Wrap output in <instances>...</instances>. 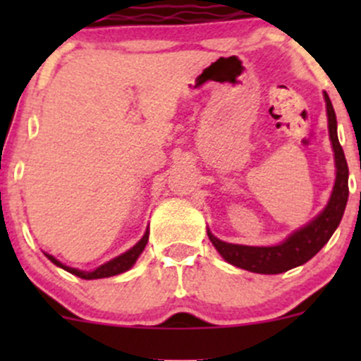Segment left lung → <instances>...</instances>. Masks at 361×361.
I'll list each match as a JSON object with an SVG mask.
<instances>
[{"mask_svg":"<svg viewBox=\"0 0 361 361\" xmlns=\"http://www.w3.org/2000/svg\"><path fill=\"white\" fill-rule=\"evenodd\" d=\"M326 115H329V133L330 141H332L334 157H336V183H334L330 201L325 209L309 221L305 227L298 228L293 234L283 243L276 246H245V245H231V243L220 241L214 238L209 231V241L213 243L218 253L239 269H245L250 272H258V274H281V272L290 271V269L298 267L311 260L323 246L329 243L332 234L336 232L344 214L345 204H348V162H345L344 150L337 137V118L334 111L332 101L329 94L325 92Z\"/></svg>","mask_w":361,"mask_h":361,"instance_id":"1","label":"left lung"}]
</instances>
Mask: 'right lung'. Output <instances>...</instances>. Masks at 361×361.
Segmentation results:
<instances>
[{"mask_svg": "<svg viewBox=\"0 0 361 361\" xmlns=\"http://www.w3.org/2000/svg\"><path fill=\"white\" fill-rule=\"evenodd\" d=\"M148 234H150V232H148V231L145 232L143 238H141L140 241H137L136 245H134L133 248H130L129 251H126V253L118 255V257H115V258H113V260L106 262V264H103V265H101V267H97L96 271H89V272H87V271H78V269H73V267H68V265L61 264V262L57 260V258H54L52 255H47V253H45V255H47V257H49V260L52 262V264L57 265V267L64 269V271L71 272V274L78 276V278H82V279L110 278V276L122 274V272L129 271V269L133 267L134 264H136L137 257H140V255L143 253L145 246H147V243H148Z\"/></svg>", "mask_w": 361, "mask_h": 361, "instance_id": "obj_1", "label": "right lung"}]
</instances>
